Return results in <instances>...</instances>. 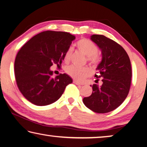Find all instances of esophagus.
<instances>
[{
	"instance_id": "obj_1",
	"label": "esophagus",
	"mask_w": 147,
	"mask_h": 147,
	"mask_svg": "<svg viewBox=\"0 0 147 147\" xmlns=\"http://www.w3.org/2000/svg\"><path fill=\"white\" fill-rule=\"evenodd\" d=\"M73 83H75V84H76V85H83L82 83H80V82L76 81V80H74V81H73Z\"/></svg>"
}]
</instances>
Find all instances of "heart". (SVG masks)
Masks as SVG:
<instances>
[{"mask_svg": "<svg viewBox=\"0 0 147 147\" xmlns=\"http://www.w3.org/2000/svg\"><path fill=\"white\" fill-rule=\"evenodd\" d=\"M76 47L79 51L87 57V60L90 64L96 65L98 64L99 58L97 55L98 48L94 42L87 39H81L76 42ZM73 48H69L64 55V60L69 62L70 60ZM65 72L68 75L78 81H83L86 78L91 74V70L88 67H78L74 65L67 66L65 68Z\"/></svg>", "mask_w": 147, "mask_h": 147, "instance_id": "b5f03b06", "label": "heart"}]
</instances>
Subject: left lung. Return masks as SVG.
Returning a JSON list of instances; mask_svg holds the SVG:
<instances>
[{"label":"left lung","mask_w":147,"mask_h":147,"mask_svg":"<svg viewBox=\"0 0 147 147\" xmlns=\"http://www.w3.org/2000/svg\"><path fill=\"white\" fill-rule=\"evenodd\" d=\"M90 39L101 50L102 60L97 67L92 93L83 102L96 113H105L115 110L124 101L131 87V61L125 50L119 44L103 35L94 34Z\"/></svg>","instance_id":"8db88e82"}]
</instances>
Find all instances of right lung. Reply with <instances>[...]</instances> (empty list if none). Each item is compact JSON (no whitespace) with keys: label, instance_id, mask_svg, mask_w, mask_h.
Returning <instances> with one entry per match:
<instances>
[{"label":"right lung","instance_id":"right-lung-1","mask_svg":"<svg viewBox=\"0 0 147 147\" xmlns=\"http://www.w3.org/2000/svg\"><path fill=\"white\" fill-rule=\"evenodd\" d=\"M75 36L68 32L45 31L23 46L16 55L14 75L20 91L28 101L46 106L58 100L73 82L67 74L53 77L50 67L62 64Z\"/></svg>","mask_w":147,"mask_h":147}]
</instances>
